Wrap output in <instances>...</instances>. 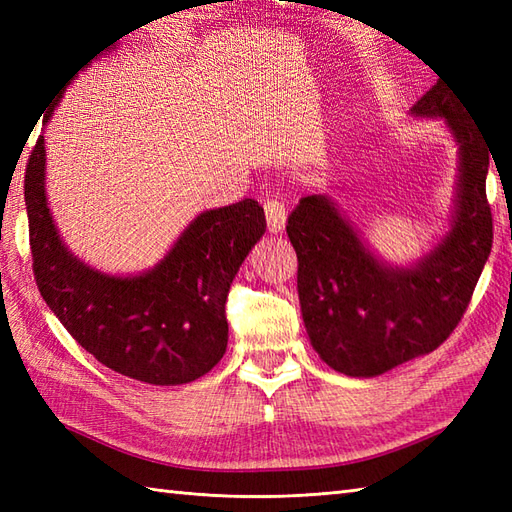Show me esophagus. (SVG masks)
<instances>
[{
	"label": "esophagus",
	"instance_id": "obj_1",
	"mask_svg": "<svg viewBox=\"0 0 512 512\" xmlns=\"http://www.w3.org/2000/svg\"><path fill=\"white\" fill-rule=\"evenodd\" d=\"M264 213H266V226L268 233L279 235L286 226V206L279 200H266L264 202Z\"/></svg>",
	"mask_w": 512,
	"mask_h": 512
}]
</instances>
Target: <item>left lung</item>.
I'll use <instances>...</instances> for the list:
<instances>
[{"mask_svg": "<svg viewBox=\"0 0 512 512\" xmlns=\"http://www.w3.org/2000/svg\"><path fill=\"white\" fill-rule=\"evenodd\" d=\"M411 116L440 118L458 145L451 226L427 255L411 266L380 259L325 193L301 198L288 217L306 332L323 361L345 376H380L440 347L491 255L486 173L493 154L480 127L444 81L411 107Z\"/></svg>", "mask_w": 512, "mask_h": 512, "instance_id": "left-lung-1", "label": "left lung"}]
</instances>
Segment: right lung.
<instances>
[{
	"mask_svg": "<svg viewBox=\"0 0 512 512\" xmlns=\"http://www.w3.org/2000/svg\"><path fill=\"white\" fill-rule=\"evenodd\" d=\"M24 193L39 292L85 352L149 385L191 383L220 363L226 295L266 231L262 206L246 198L200 213L154 268L123 277L88 266L63 244L48 206L43 136L28 160Z\"/></svg>",
	"mask_w": 512,
	"mask_h": 512,
	"instance_id": "add662e5",
	"label": "right lung"
}]
</instances>
